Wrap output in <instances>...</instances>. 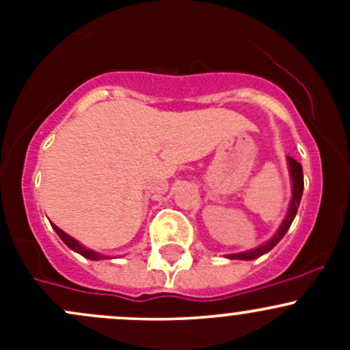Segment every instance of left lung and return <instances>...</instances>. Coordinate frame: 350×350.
Listing matches in <instances>:
<instances>
[{
	"label": "left lung",
	"mask_w": 350,
	"mask_h": 350,
	"mask_svg": "<svg viewBox=\"0 0 350 350\" xmlns=\"http://www.w3.org/2000/svg\"><path fill=\"white\" fill-rule=\"evenodd\" d=\"M288 169H289V178H291V201H289V208L288 213H286L284 220L281 221L280 228L276 230V234L269 239L267 242H264L262 245L256 247L252 250H245V252H239V254H228V259H239V260H254L257 257L264 256V254L269 252L273 247L278 245V242L284 237L288 228L291 227L293 220L296 217V211H298L299 201H301V195H303V167L298 161H295L293 157H288Z\"/></svg>",
	"instance_id": "8db88e82"
}]
</instances>
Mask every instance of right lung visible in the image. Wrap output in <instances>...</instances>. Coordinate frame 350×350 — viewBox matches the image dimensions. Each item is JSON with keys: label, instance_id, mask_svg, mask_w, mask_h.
<instances>
[{"label": "right lung", "instance_id": "add662e5", "mask_svg": "<svg viewBox=\"0 0 350 350\" xmlns=\"http://www.w3.org/2000/svg\"><path fill=\"white\" fill-rule=\"evenodd\" d=\"M52 228H54V230H55V234H57L59 237H61V241L64 242L66 245L69 247L70 250H74V252L81 254V256H83V257H86V259H91V260L109 259L108 256H103V254L96 252V250H93V249H86V247H84L83 243H81V242H77L76 239H74V237H70V235H67L64 230H61V228L57 227V225H54V224H52Z\"/></svg>", "mask_w": 350, "mask_h": 350}]
</instances>
